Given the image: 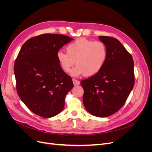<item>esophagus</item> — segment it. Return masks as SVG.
Instances as JSON below:
<instances>
[{"label": "esophagus", "instance_id": "34e87169", "mask_svg": "<svg viewBox=\"0 0 152 152\" xmlns=\"http://www.w3.org/2000/svg\"><path fill=\"white\" fill-rule=\"evenodd\" d=\"M73 85H74L75 86H78V85H79L80 84V81H79V80H76V79H73Z\"/></svg>", "mask_w": 152, "mask_h": 152}]
</instances>
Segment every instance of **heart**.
<instances>
[{
	"mask_svg": "<svg viewBox=\"0 0 152 152\" xmlns=\"http://www.w3.org/2000/svg\"><path fill=\"white\" fill-rule=\"evenodd\" d=\"M66 52L59 51L58 61L65 72H70L75 63L77 66L72 71L74 76L94 75L103 68L108 56V48L104 42L86 38L77 39L68 44Z\"/></svg>",
	"mask_w": 152,
	"mask_h": 152,
	"instance_id": "b5f03b06",
	"label": "heart"
}]
</instances>
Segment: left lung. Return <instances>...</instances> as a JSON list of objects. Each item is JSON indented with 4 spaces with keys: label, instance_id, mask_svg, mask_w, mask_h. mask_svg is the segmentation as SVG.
I'll use <instances>...</instances> for the list:
<instances>
[{
    "label": "left lung",
    "instance_id": "1",
    "mask_svg": "<svg viewBox=\"0 0 152 152\" xmlns=\"http://www.w3.org/2000/svg\"><path fill=\"white\" fill-rule=\"evenodd\" d=\"M108 48V56L98 73L80 82L83 103L91 114L107 117L120 110L134 84V61L131 54L117 39L99 36Z\"/></svg>",
    "mask_w": 152,
    "mask_h": 152
}]
</instances>
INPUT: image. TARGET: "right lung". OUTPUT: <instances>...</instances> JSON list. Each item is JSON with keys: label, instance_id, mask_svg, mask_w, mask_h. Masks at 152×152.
Instances as JSON below:
<instances>
[{"label": "right lung", "instance_id": "right-lung-1", "mask_svg": "<svg viewBox=\"0 0 152 152\" xmlns=\"http://www.w3.org/2000/svg\"><path fill=\"white\" fill-rule=\"evenodd\" d=\"M72 38L44 34L31 37L23 45L14 65L16 91L20 98L35 114L50 118L60 113L65 98L73 87L64 72L57 53Z\"/></svg>", "mask_w": 152, "mask_h": 152}]
</instances>
